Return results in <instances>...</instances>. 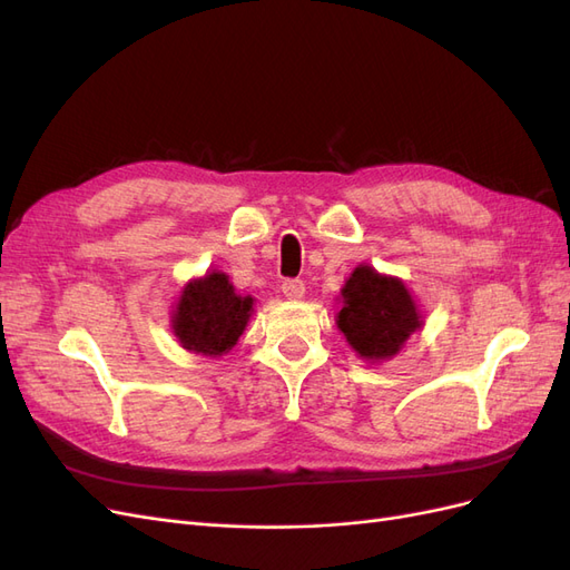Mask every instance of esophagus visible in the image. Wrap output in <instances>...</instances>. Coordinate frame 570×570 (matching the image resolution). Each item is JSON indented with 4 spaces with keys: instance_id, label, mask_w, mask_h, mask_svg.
I'll return each mask as SVG.
<instances>
[{
    "instance_id": "34e87169",
    "label": "esophagus",
    "mask_w": 570,
    "mask_h": 570,
    "mask_svg": "<svg viewBox=\"0 0 570 570\" xmlns=\"http://www.w3.org/2000/svg\"><path fill=\"white\" fill-rule=\"evenodd\" d=\"M304 292H306V287H304V281H299V278H287L283 283V295L287 299H302Z\"/></svg>"
}]
</instances>
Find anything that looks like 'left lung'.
I'll return each mask as SVG.
<instances>
[{"instance_id": "obj_1", "label": "left lung", "mask_w": 570, "mask_h": 570, "mask_svg": "<svg viewBox=\"0 0 570 570\" xmlns=\"http://www.w3.org/2000/svg\"><path fill=\"white\" fill-rule=\"evenodd\" d=\"M344 306L337 314L340 331L366 358H387L421 327L416 306L402 281L358 266L342 289Z\"/></svg>"}]
</instances>
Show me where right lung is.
I'll return each instance as SVG.
<instances>
[{
    "instance_id": "1",
    "label": "right lung",
    "mask_w": 570,
    "mask_h": 570,
    "mask_svg": "<svg viewBox=\"0 0 570 570\" xmlns=\"http://www.w3.org/2000/svg\"><path fill=\"white\" fill-rule=\"evenodd\" d=\"M252 314V297L235 295L223 273L189 283L183 292L174 331L183 347L220 356L235 347Z\"/></svg>"
}]
</instances>
